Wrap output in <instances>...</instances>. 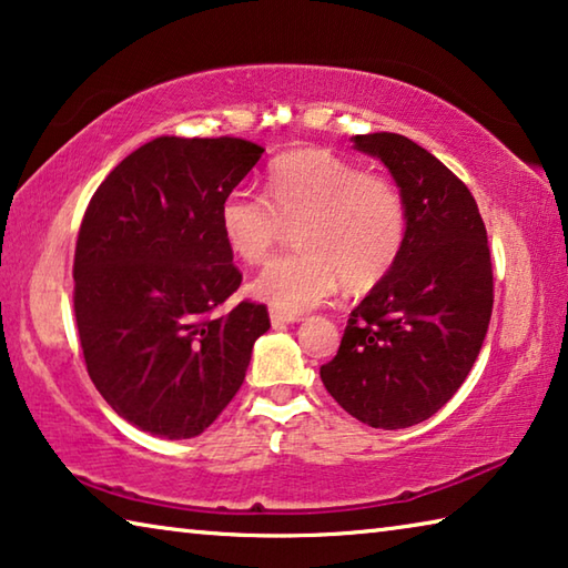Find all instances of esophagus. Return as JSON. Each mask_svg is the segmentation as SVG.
Returning a JSON list of instances; mask_svg holds the SVG:
<instances>
[{
    "mask_svg": "<svg viewBox=\"0 0 568 568\" xmlns=\"http://www.w3.org/2000/svg\"><path fill=\"white\" fill-rule=\"evenodd\" d=\"M271 323L275 325H293V323H301V315H287L281 311H271Z\"/></svg>",
    "mask_w": 568,
    "mask_h": 568,
    "instance_id": "esophagus-1",
    "label": "esophagus"
}]
</instances>
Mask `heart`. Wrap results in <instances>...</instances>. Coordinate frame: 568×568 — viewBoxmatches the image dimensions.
I'll return each instance as SVG.
<instances>
[{
	"label": "heart",
	"instance_id": "heart-1",
	"mask_svg": "<svg viewBox=\"0 0 568 568\" xmlns=\"http://www.w3.org/2000/svg\"><path fill=\"white\" fill-rule=\"evenodd\" d=\"M220 233L230 253L263 263L293 227L295 255L277 257L247 291L273 311L301 315L338 291L376 285L406 240V203L388 178L368 175L325 150H297L267 172V197L235 187L220 203Z\"/></svg>",
	"mask_w": 568,
	"mask_h": 568
}]
</instances>
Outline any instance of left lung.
I'll return each mask as SVG.
<instances>
[{
	"instance_id": "obj_1",
	"label": "left lung",
	"mask_w": 568,
	"mask_h": 568,
	"mask_svg": "<svg viewBox=\"0 0 568 568\" xmlns=\"http://www.w3.org/2000/svg\"><path fill=\"white\" fill-rule=\"evenodd\" d=\"M351 140L388 168L406 240L321 378L353 418L396 430L444 408L474 368L494 307L491 253L474 195L444 162L396 132Z\"/></svg>"
}]
</instances>
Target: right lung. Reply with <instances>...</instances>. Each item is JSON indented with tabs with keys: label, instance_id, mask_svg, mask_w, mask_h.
<instances>
[{
	"label": "right lung",
	"instance_id": "obj_1",
	"mask_svg": "<svg viewBox=\"0 0 568 568\" xmlns=\"http://www.w3.org/2000/svg\"><path fill=\"white\" fill-rule=\"evenodd\" d=\"M237 138L145 142L94 192L74 250V318L94 388L145 434L200 436L245 381L265 305L215 311L243 275L217 213L263 158Z\"/></svg>",
	"mask_w": 568,
	"mask_h": 568
}]
</instances>
